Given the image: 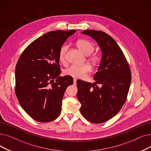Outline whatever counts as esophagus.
<instances>
[{
  "instance_id": "1",
  "label": "esophagus",
  "mask_w": 151,
  "mask_h": 151,
  "mask_svg": "<svg viewBox=\"0 0 151 151\" xmlns=\"http://www.w3.org/2000/svg\"><path fill=\"white\" fill-rule=\"evenodd\" d=\"M76 79H73V84L76 85Z\"/></svg>"
}]
</instances>
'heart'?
Instances as JSON below:
<instances>
[{
	"label": "heart",
	"mask_w": 151,
	"mask_h": 151,
	"mask_svg": "<svg viewBox=\"0 0 151 151\" xmlns=\"http://www.w3.org/2000/svg\"><path fill=\"white\" fill-rule=\"evenodd\" d=\"M76 45L79 49L86 55H90L94 50V45L91 42L84 40V39H79L76 41ZM68 50V46L63 45L60 47L58 52V60L62 63L66 62V54ZM89 61L91 63L95 65L99 61V58L96 55H93L89 58ZM91 67L88 64H84L81 66H75L71 65L70 67L65 69L63 71L65 75L70 77L80 79L83 78L90 71Z\"/></svg>",
	"instance_id": "obj_1"
}]
</instances>
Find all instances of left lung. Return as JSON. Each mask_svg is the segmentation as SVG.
<instances>
[{
    "label": "left lung",
    "instance_id": "8db88e82",
    "mask_svg": "<svg viewBox=\"0 0 151 151\" xmlns=\"http://www.w3.org/2000/svg\"><path fill=\"white\" fill-rule=\"evenodd\" d=\"M81 33L96 41L102 55L98 71L94 75L95 83L76 81L80 112L90 122L102 123L115 116L126 102L132 81L131 70L122 49L110 36L93 29Z\"/></svg>",
    "mask_w": 151,
    "mask_h": 151
}]
</instances>
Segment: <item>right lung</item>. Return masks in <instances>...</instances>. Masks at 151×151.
Masks as SVG:
<instances>
[{
	"instance_id": "obj_1",
	"label": "right lung",
	"mask_w": 151,
	"mask_h": 151,
	"mask_svg": "<svg viewBox=\"0 0 151 151\" xmlns=\"http://www.w3.org/2000/svg\"><path fill=\"white\" fill-rule=\"evenodd\" d=\"M76 30L52 31L32 42L19 57L15 70V94L21 107L39 122L60 115L62 98L73 78L60 76L58 52Z\"/></svg>"
}]
</instances>
